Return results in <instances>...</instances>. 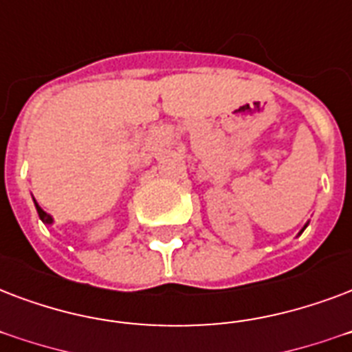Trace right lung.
Segmentation results:
<instances>
[{
	"instance_id": "1",
	"label": "right lung",
	"mask_w": 352,
	"mask_h": 352,
	"mask_svg": "<svg viewBox=\"0 0 352 352\" xmlns=\"http://www.w3.org/2000/svg\"><path fill=\"white\" fill-rule=\"evenodd\" d=\"M34 205H36V210H38L40 219H42V221H44V223H53V218H51L50 214H45V212L42 210V208H40V206H38V203H34Z\"/></svg>"
}]
</instances>
